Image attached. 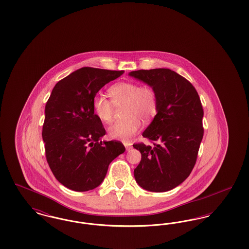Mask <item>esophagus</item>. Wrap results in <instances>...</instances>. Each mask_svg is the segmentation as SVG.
<instances>
[{
    "label": "esophagus",
    "mask_w": 249,
    "mask_h": 249,
    "mask_svg": "<svg viewBox=\"0 0 249 249\" xmlns=\"http://www.w3.org/2000/svg\"><path fill=\"white\" fill-rule=\"evenodd\" d=\"M123 144L125 145V147H126V149L127 150H130V149H131V142H123Z\"/></svg>",
    "instance_id": "1"
}]
</instances>
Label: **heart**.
Returning <instances> with one entry per match:
<instances>
[{"label": "heart", "instance_id": "1", "mask_svg": "<svg viewBox=\"0 0 249 249\" xmlns=\"http://www.w3.org/2000/svg\"><path fill=\"white\" fill-rule=\"evenodd\" d=\"M111 99L103 94H96L92 100L95 115L102 122L113 121L116 107L124 106L122 115L125 117L110 126L108 132L111 138L129 140L141 127L140 119L148 122L159 110V97L150 85H140L133 81L119 82L109 89Z\"/></svg>", "mask_w": 249, "mask_h": 249}]
</instances>
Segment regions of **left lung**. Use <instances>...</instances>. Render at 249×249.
Instances as JSON below:
<instances>
[{
	"mask_svg": "<svg viewBox=\"0 0 249 249\" xmlns=\"http://www.w3.org/2000/svg\"><path fill=\"white\" fill-rule=\"evenodd\" d=\"M156 89L159 110L142 136L152 144L133 143L141 155L134 169L136 182L144 190H173L188 178L197 160L203 136V109L189 80L165 68L130 71Z\"/></svg>",
	"mask_w": 249,
	"mask_h": 249,
	"instance_id": "1",
	"label": "left lung"
}]
</instances>
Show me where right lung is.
<instances>
[{
  "label": "right lung",
  "mask_w": 249,
  "mask_h": 249,
  "mask_svg": "<svg viewBox=\"0 0 249 249\" xmlns=\"http://www.w3.org/2000/svg\"><path fill=\"white\" fill-rule=\"evenodd\" d=\"M123 71L83 67L55 85L45 109L42 137L54 177L74 191L97 188L110 162L125 151L119 141H101L106 134L95 115L97 92Z\"/></svg>",
  "instance_id": "obj_1"
}]
</instances>
